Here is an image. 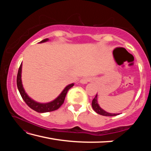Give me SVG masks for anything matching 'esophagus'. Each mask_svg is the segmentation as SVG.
Here are the masks:
<instances>
[{
	"instance_id": "obj_1",
	"label": "esophagus",
	"mask_w": 151,
	"mask_h": 151,
	"mask_svg": "<svg viewBox=\"0 0 151 151\" xmlns=\"http://www.w3.org/2000/svg\"><path fill=\"white\" fill-rule=\"evenodd\" d=\"M91 81H92V79L90 77H83V78H81V83H82V84H86L87 83H88V82H90Z\"/></svg>"
}]
</instances>
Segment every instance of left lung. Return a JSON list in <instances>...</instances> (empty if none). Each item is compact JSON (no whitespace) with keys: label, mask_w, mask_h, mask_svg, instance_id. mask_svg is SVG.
Returning a JSON list of instances; mask_svg holds the SVG:
<instances>
[{"label":"left lung","mask_w":151,"mask_h":151,"mask_svg":"<svg viewBox=\"0 0 151 151\" xmlns=\"http://www.w3.org/2000/svg\"><path fill=\"white\" fill-rule=\"evenodd\" d=\"M92 107L94 111H95L96 113H98L101 115L103 116H116L119 114H112V113H109L106 111H104L103 109H102L100 106H99L98 102H97V94H96L95 97H94V99L92 101Z\"/></svg>","instance_id":"obj_1"}]
</instances>
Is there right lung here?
Masks as SVG:
<instances>
[{"mask_svg": "<svg viewBox=\"0 0 151 151\" xmlns=\"http://www.w3.org/2000/svg\"><path fill=\"white\" fill-rule=\"evenodd\" d=\"M48 39H45L42 40V41L40 42H44L47 41ZM21 70H22V63L20 64L19 66V71H18L17 74V85L18 89H19V93L21 95L22 99H23L24 101L26 103V104L29 106L30 109H32L34 111H37L38 112H51L53 111H56L58 109H59L61 106V105L64 103V101H65V96L66 95V93H67L69 89L73 87L74 86V84H70V85H68L66 86L65 88L64 89L63 91L61 93V94L58 96L57 99H55L52 102L48 103H45V104H41L37 103V102L34 101L32 100L31 99L29 98V96L27 95V93H25L23 87H22V81H21Z\"/></svg>", "mask_w": 151, "mask_h": 151, "instance_id": "obj_1", "label": "right lung"}]
</instances>
